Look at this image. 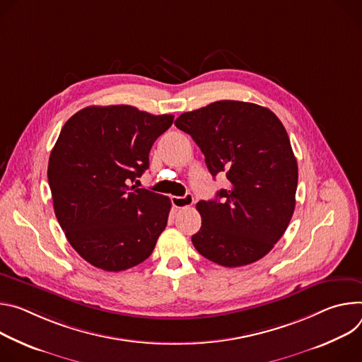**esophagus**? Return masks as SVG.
I'll return each instance as SVG.
<instances>
[{
	"mask_svg": "<svg viewBox=\"0 0 362 362\" xmlns=\"http://www.w3.org/2000/svg\"><path fill=\"white\" fill-rule=\"evenodd\" d=\"M171 203L175 209H185V207H189L192 206L194 203V197L192 194H185L184 197H177V195H173L171 197Z\"/></svg>",
	"mask_w": 362,
	"mask_h": 362,
	"instance_id": "1",
	"label": "esophagus"
}]
</instances>
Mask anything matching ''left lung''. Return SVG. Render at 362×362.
<instances>
[{
    "mask_svg": "<svg viewBox=\"0 0 362 362\" xmlns=\"http://www.w3.org/2000/svg\"><path fill=\"white\" fill-rule=\"evenodd\" d=\"M213 177L230 181L216 199L197 203L202 228L191 240L206 259L238 267L264 257L295 211L298 163L285 127L267 107L218 100L180 115Z\"/></svg>",
    "mask_w": 362,
    "mask_h": 362,
    "instance_id": "obj_1",
    "label": "left lung"
}]
</instances>
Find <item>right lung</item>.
Returning a JSON list of instances; mask_svg holds the SVG:
<instances>
[{
	"instance_id": "obj_1",
	"label": "right lung",
	"mask_w": 362,
	"mask_h": 362,
	"mask_svg": "<svg viewBox=\"0 0 362 362\" xmlns=\"http://www.w3.org/2000/svg\"><path fill=\"white\" fill-rule=\"evenodd\" d=\"M173 115L128 105L89 106L60 131L49 159L57 221L71 247L106 272L146 260L167 227L171 199L129 187L149 167V151Z\"/></svg>"
}]
</instances>
